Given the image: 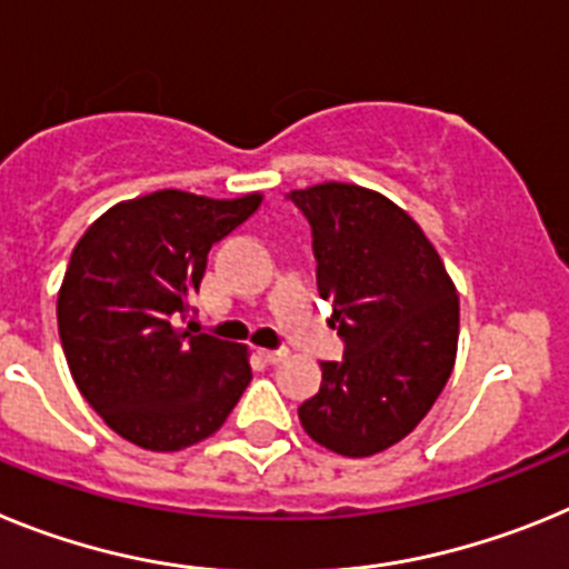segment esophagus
Wrapping results in <instances>:
<instances>
[{"label": "esophagus", "mask_w": 569, "mask_h": 569, "mask_svg": "<svg viewBox=\"0 0 569 569\" xmlns=\"http://www.w3.org/2000/svg\"><path fill=\"white\" fill-rule=\"evenodd\" d=\"M261 359L270 361V365H276V361L288 359V350H284V347H279V350H261Z\"/></svg>", "instance_id": "esophagus-1"}]
</instances>
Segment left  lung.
Listing matches in <instances>:
<instances>
[{"label": "left lung", "mask_w": 569, "mask_h": 569, "mask_svg": "<svg viewBox=\"0 0 569 569\" xmlns=\"http://www.w3.org/2000/svg\"><path fill=\"white\" fill-rule=\"evenodd\" d=\"M313 236L316 284L345 359L321 365L299 419L333 453L365 459L405 439L453 373L459 296L436 248L390 199L325 182L288 193Z\"/></svg>", "instance_id": "8db88e82"}]
</instances>
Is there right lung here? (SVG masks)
Instances as JSON below:
<instances>
[{
  "instance_id": "right-lung-1",
  "label": "right lung",
  "mask_w": 569,
  "mask_h": 569,
  "mask_svg": "<svg viewBox=\"0 0 569 569\" xmlns=\"http://www.w3.org/2000/svg\"><path fill=\"white\" fill-rule=\"evenodd\" d=\"M259 202L159 190L110 208L70 253L57 301L64 359L122 439L156 453L208 439L253 379L248 350L196 333L190 316L210 248Z\"/></svg>"
}]
</instances>
